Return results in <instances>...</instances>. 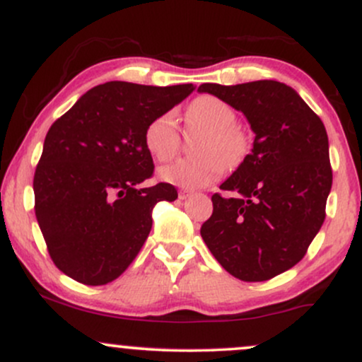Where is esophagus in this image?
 <instances>
[{"label":"esophagus","instance_id":"1","mask_svg":"<svg viewBox=\"0 0 362 362\" xmlns=\"http://www.w3.org/2000/svg\"><path fill=\"white\" fill-rule=\"evenodd\" d=\"M190 195H192V192H190V190H180V192H178V199H182V201H184V199L190 197Z\"/></svg>","mask_w":362,"mask_h":362}]
</instances>
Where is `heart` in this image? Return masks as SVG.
Returning <instances> with one entry per match:
<instances>
[{
	"mask_svg": "<svg viewBox=\"0 0 362 362\" xmlns=\"http://www.w3.org/2000/svg\"><path fill=\"white\" fill-rule=\"evenodd\" d=\"M189 127L206 129L207 136L199 143L201 158H180L160 168V178L180 189H199L218 180L226 165H235L245 151V139L236 129V112L221 98L201 95L185 110ZM144 148L158 161L175 156L180 146L177 115L173 112L156 115L144 129Z\"/></svg>",
	"mask_w": 362,
	"mask_h": 362,
	"instance_id": "heart-1",
	"label": "heart"
}]
</instances>
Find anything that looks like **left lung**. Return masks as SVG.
<instances>
[{
    "instance_id": "8db88e82",
    "label": "left lung",
    "mask_w": 362,
    "mask_h": 362,
    "mask_svg": "<svg viewBox=\"0 0 362 362\" xmlns=\"http://www.w3.org/2000/svg\"><path fill=\"white\" fill-rule=\"evenodd\" d=\"M199 91L242 110L255 132L253 149L216 192L201 236L236 279L269 281L294 267L325 221L332 189L328 138L322 119L291 86L260 80Z\"/></svg>"
}]
</instances>
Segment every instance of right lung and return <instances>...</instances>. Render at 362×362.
Listing matches in <instances>:
<instances>
[{
  "label": "right lung",
  "mask_w": 362,
  "mask_h": 362,
  "mask_svg": "<svg viewBox=\"0 0 362 362\" xmlns=\"http://www.w3.org/2000/svg\"><path fill=\"white\" fill-rule=\"evenodd\" d=\"M194 85H98L49 129L35 168V216L56 267L86 286H103L136 259L156 202L177 189H139L155 165L144 148L149 120L189 97Z\"/></svg>",
  "instance_id": "add662e5"
}]
</instances>
